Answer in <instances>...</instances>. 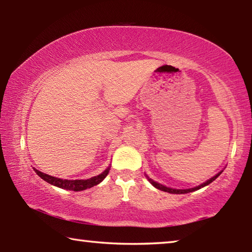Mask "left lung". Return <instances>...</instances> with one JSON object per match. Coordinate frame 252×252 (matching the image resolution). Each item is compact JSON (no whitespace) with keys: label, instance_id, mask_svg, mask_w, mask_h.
<instances>
[{"label":"left lung","instance_id":"8db88e82","mask_svg":"<svg viewBox=\"0 0 252 252\" xmlns=\"http://www.w3.org/2000/svg\"><path fill=\"white\" fill-rule=\"evenodd\" d=\"M221 172H222V171H221ZM221 172H219L218 174H216V176H215V177H212L211 179H209V180H208L207 182L202 183V185H200V186L195 187V188H192V189H185V190H181V189H172V188H168V187H165V186H162V185H160V183H158V182H156V181H153V180H151V179H149V178H148V180L151 182V185H152L153 187H156L157 189H159V190H161V191H164V192L174 193V194H182V193H189V192H192V191L199 190V189H201V188L208 186L209 183H211L212 181H215L216 179L220 176Z\"/></svg>","mask_w":252,"mask_h":252}]
</instances>
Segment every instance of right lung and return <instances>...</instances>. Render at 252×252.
Segmentation results:
<instances>
[{
	"label": "right lung",
	"mask_w": 252,
	"mask_h": 252,
	"mask_svg": "<svg viewBox=\"0 0 252 252\" xmlns=\"http://www.w3.org/2000/svg\"><path fill=\"white\" fill-rule=\"evenodd\" d=\"M34 171L36 172L37 176L43 179L44 181L49 182L50 185L59 187L61 188V189H66V190H72V191H82L85 189H89V188H92L96 185H99V183L109 174L110 168L104 170V171L101 174H99V176L87 179V180H66V179H60V178L49 176V174H45L36 169H34Z\"/></svg>",
	"instance_id": "right-lung-1"
}]
</instances>
